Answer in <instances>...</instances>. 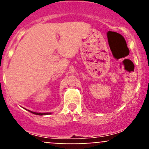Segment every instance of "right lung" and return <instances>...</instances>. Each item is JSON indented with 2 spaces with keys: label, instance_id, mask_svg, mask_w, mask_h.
Returning a JSON list of instances; mask_svg holds the SVG:
<instances>
[{
  "label": "right lung",
  "instance_id": "right-lung-1",
  "mask_svg": "<svg viewBox=\"0 0 149 149\" xmlns=\"http://www.w3.org/2000/svg\"><path fill=\"white\" fill-rule=\"evenodd\" d=\"M29 112H31V113H33V114H35V115H49V114H50V113H49V112H46V113H38V112H31V111H29Z\"/></svg>",
  "mask_w": 149,
  "mask_h": 149
}]
</instances>
